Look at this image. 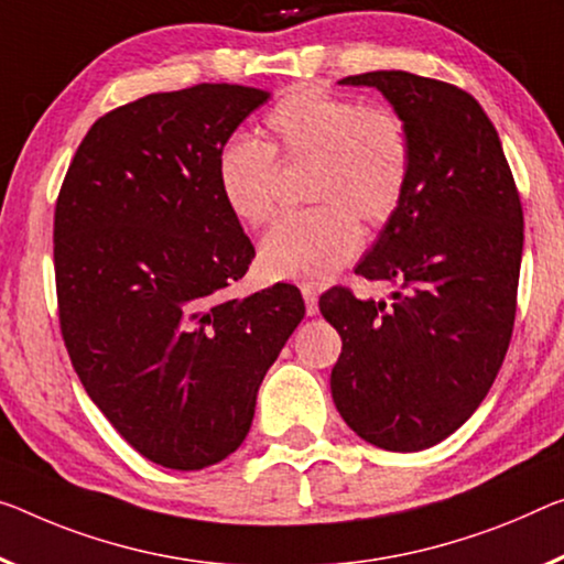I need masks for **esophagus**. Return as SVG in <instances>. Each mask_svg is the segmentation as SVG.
Returning <instances> with one entry per match:
<instances>
[{
    "label": "esophagus",
    "instance_id": "esophagus-1",
    "mask_svg": "<svg viewBox=\"0 0 564 564\" xmlns=\"http://www.w3.org/2000/svg\"><path fill=\"white\" fill-rule=\"evenodd\" d=\"M302 297H305V310L310 317H315L319 312V305H317V290L315 288H302Z\"/></svg>",
    "mask_w": 564,
    "mask_h": 564
}]
</instances>
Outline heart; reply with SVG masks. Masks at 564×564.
<instances>
[{"mask_svg":"<svg viewBox=\"0 0 564 564\" xmlns=\"http://www.w3.org/2000/svg\"><path fill=\"white\" fill-rule=\"evenodd\" d=\"M270 143L231 135L216 153V186L247 227L276 214V163L315 161L310 198L319 206L290 214L267 234L259 264L272 280L327 282L358 254L362 231L386 224L411 178L409 133L395 112L368 108L323 88H294L267 112Z\"/></svg>","mask_w":564,"mask_h":564,"instance_id":"obj_1","label":"heart"}]
</instances>
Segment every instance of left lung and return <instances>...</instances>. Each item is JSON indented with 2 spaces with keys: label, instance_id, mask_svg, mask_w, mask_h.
I'll return each instance as SVG.
<instances>
[{
  "label": "left lung",
  "instance_id": "left-lung-1",
  "mask_svg": "<svg viewBox=\"0 0 564 564\" xmlns=\"http://www.w3.org/2000/svg\"><path fill=\"white\" fill-rule=\"evenodd\" d=\"M376 88L409 133L411 178L355 274L319 312L343 337L330 388L343 421L386 452H421L464 426L505 360L522 264V204L497 128L469 93L403 70L343 77Z\"/></svg>",
  "mask_w": 564,
  "mask_h": 564
}]
</instances>
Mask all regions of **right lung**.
<instances>
[{
	"label": "right lung",
	"mask_w": 564,
	"mask_h": 564,
	"mask_svg": "<svg viewBox=\"0 0 564 564\" xmlns=\"http://www.w3.org/2000/svg\"><path fill=\"white\" fill-rule=\"evenodd\" d=\"M267 100L227 83L145 95L95 120L59 188L65 348L112 429L166 469L237 452L305 317L292 284L227 297L254 247L216 186V153Z\"/></svg>",
	"instance_id": "add662e5"
}]
</instances>
